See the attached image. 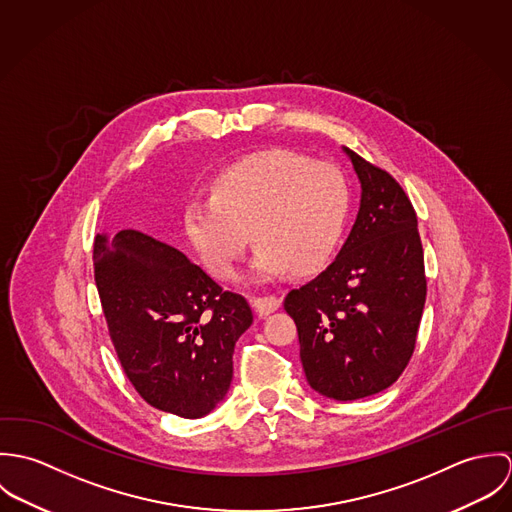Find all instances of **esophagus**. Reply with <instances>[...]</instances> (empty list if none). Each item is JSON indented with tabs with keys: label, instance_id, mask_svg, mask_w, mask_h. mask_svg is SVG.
<instances>
[{
	"label": "esophagus",
	"instance_id": "obj_1",
	"mask_svg": "<svg viewBox=\"0 0 512 512\" xmlns=\"http://www.w3.org/2000/svg\"><path fill=\"white\" fill-rule=\"evenodd\" d=\"M252 305H254L256 313L270 315L282 305V299L278 295H258V297L252 299Z\"/></svg>",
	"mask_w": 512,
	"mask_h": 512
}]
</instances>
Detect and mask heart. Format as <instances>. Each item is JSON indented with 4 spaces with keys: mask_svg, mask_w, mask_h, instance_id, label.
Segmentation results:
<instances>
[{
    "mask_svg": "<svg viewBox=\"0 0 512 512\" xmlns=\"http://www.w3.org/2000/svg\"><path fill=\"white\" fill-rule=\"evenodd\" d=\"M349 211L343 173L293 153L264 151L226 167L213 195L185 211L191 242L219 278H234L252 240L256 278L309 274L333 254Z\"/></svg>",
    "mask_w": 512,
    "mask_h": 512,
    "instance_id": "heart-1",
    "label": "heart"
}]
</instances>
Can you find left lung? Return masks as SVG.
Wrapping results in <instances>:
<instances>
[{"label": "left lung", "mask_w": 512, "mask_h": 512, "mask_svg": "<svg viewBox=\"0 0 512 512\" xmlns=\"http://www.w3.org/2000/svg\"><path fill=\"white\" fill-rule=\"evenodd\" d=\"M361 209L339 256L284 299L313 390L341 402L372 396L412 359L426 303L416 211L400 183L345 147Z\"/></svg>", "instance_id": "8db88e82"}]
</instances>
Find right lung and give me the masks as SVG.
Listing matches in <instances>:
<instances>
[{
	"instance_id": "right-lung-1",
	"label": "right lung",
	"mask_w": 512,
	"mask_h": 512,
	"mask_svg": "<svg viewBox=\"0 0 512 512\" xmlns=\"http://www.w3.org/2000/svg\"><path fill=\"white\" fill-rule=\"evenodd\" d=\"M92 260L108 333L136 392L161 412L209 414L228 392L234 345L252 325L246 297L138 230L98 234Z\"/></svg>"
}]
</instances>
